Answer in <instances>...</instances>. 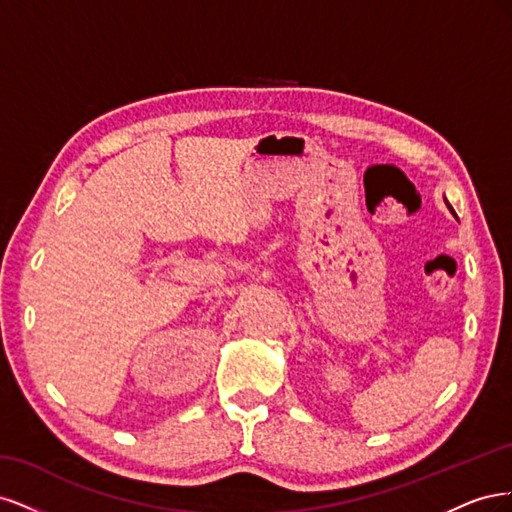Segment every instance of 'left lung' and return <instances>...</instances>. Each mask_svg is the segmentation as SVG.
I'll list each match as a JSON object with an SVG mask.
<instances>
[{"label": "left lung", "mask_w": 512, "mask_h": 512, "mask_svg": "<svg viewBox=\"0 0 512 512\" xmlns=\"http://www.w3.org/2000/svg\"><path fill=\"white\" fill-rule=\"evenodd\" d=\"M446 207H448V209H451V213H453V207H451V205H448V203H446Z\"/></svg>", "instance_id": "left-lung-1"}]
</instances>
